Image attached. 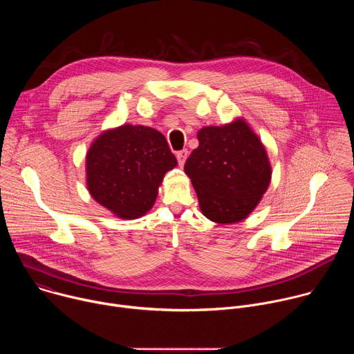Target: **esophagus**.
<instances>
[{"mask_svg": "<svg viewBox=\"0 0 354 354\" xmlns=\"http://www.w3.org/2000/svg\"><path fill=\"white\" fill-rule=\"evenodd\" d=\"M187 156H189L187 149H182V151H178V153H176V160H178V162H179L180 167L185 165V161H186Z\"/></svg>", "mask_w": 354, "mask_h": 354, "instance_id": "esophagus-1", "label": "esophagus"}]
</instances>
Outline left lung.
<instances>
[{
    "label": "left lung",
    "mask_w": 354,
    "mask_h": 354,
    "mask_svg": "<svg viewBox=\"0 0 354 354\" xmlns=\"http://www.w3.org/2000/svg\"><path fill=\"white\" fill-rule=\"evenodd\" d=\"M185 172L203 216L217 224L245 220L266 193L272 167L261 138L241 118L197 131Z\"/></svg>",
    "instance_id": "1"
}]
</instances>
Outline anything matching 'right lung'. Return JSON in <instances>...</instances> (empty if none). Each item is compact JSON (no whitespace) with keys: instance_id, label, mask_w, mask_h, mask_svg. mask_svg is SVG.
Masks as SVG:
<instances>
[{"instance_id":"add662e5","label":"right lung","mask_w":354,"mask_h":354,"mask_svg":"<svg viewBox=\"0 0 354 354\" xmlns=\"http://www.w3.org/2000/svg\"><path fill=\"white\" fill-rule=\"evenodd\" d=\"M178 161L153 127L123 124L100 133L85 157L86 187L116 217L134 220L153 209L158 187Z\"/></svg>"}]
</instances>
